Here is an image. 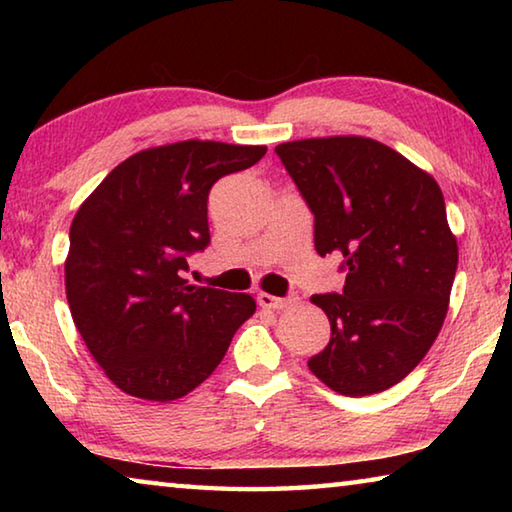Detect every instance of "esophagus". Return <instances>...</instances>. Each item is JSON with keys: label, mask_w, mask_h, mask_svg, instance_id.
<instances>
[{"label": "esophagus", "mask_w": 512, "mask_h": 512, "mask_svg": "<svg viewBox=\"0 0 512 512\" xmlns=\"http://www.w3.org/2000/svg\"><path fill=\"white\" fill-rule=\"evenodd\" d=\"M257 302H259V307H264V309H284L287 305H291V298H275V296H271V293H259L257 296Z\"/></svg>", "instance_id": "obj_1"}]
</instances>
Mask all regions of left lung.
I'll use <instances>...</instances> for the list:
<instances>
[{
    "mask_svg": "<svg viewBox=\"0 0 512 512\" xmlns=\"http://www.w3.org/2000/svg\"><path fill=\"white\" fill-rule=\"evenodd\" d=\"M275 153L314 212L318 255H343L348 273L341 293L311 296L332 339L309 370L348 397L386 391L424 359L447 316L458 246L443 192L370 137H311Z\"/></svg>",
    "mask_w": 512,
    "mask_h": 512,
    "instance_id": "1",
    "label": "left lung"
}]
</instances>
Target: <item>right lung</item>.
<instances>
[{"mask_svg":"<svg viewBox=\"0 0 512 512\" xmlns=\"http://www.w3.org/2000/svg\"><path fill=\"white\" fill-rule=\"evenodd\" d=\"M266 146L185 140L117 164L69 228L65 291L74 325L119 391L171 402L212 375L255 298L194 287L187 257L210 244L207 194Z\"/></svg>","mask_w":512,"mask_h":512,"instance_id":"1","label":"right lung"}]
</instances>
